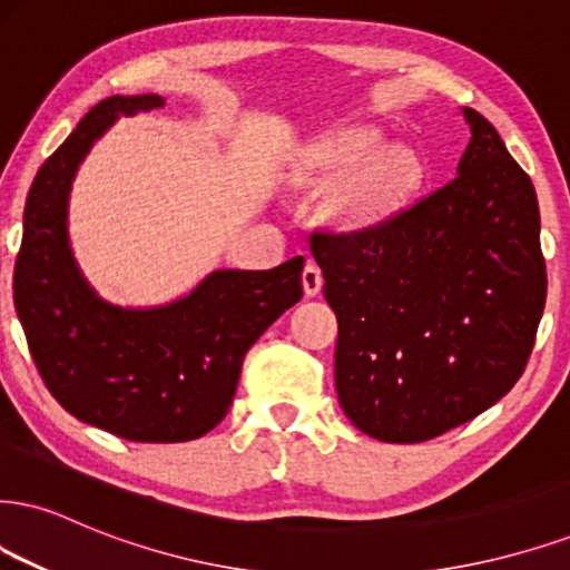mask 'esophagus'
I'll use <instances>...</instances> for the list:
<instances>
[{"instance_id": "34e87169", "label": "esophagus", "mask_w": 570, "mask_h": 570, "mask_svg": "<svg viewBox=\"0 0 570 570\" xmlns=\"http://www.w3.org/2000/svg\"><path fill=\"white\" fill-rule=\"evenodd\" d=\"M301 279H304V293L306 296H317L322 291V269L314 262H308L304 266V274H301Z\"/></svg>"}]
</instances>
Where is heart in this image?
I'll list each match as a JSON object with an SVG mask.
<instances>
[{"mask_svg":"<svg viewBox=\"0 0 570 570\" xmlns=\"http://www.w3.org/2000/svg\"><path fill=\"white\" fill-rule=\"evenodd\" d=\"M383 135L370 126H351L333 131L308 147L301 179L308 185H333L335 210L351 224H372L389 216L393 208L420 185V160L410 147L393 145L383 150Z\"/></svg>","mask_w":570,"mask_h":570,"instance_id":"b5f03b06","label":"heart"}]
</instances>
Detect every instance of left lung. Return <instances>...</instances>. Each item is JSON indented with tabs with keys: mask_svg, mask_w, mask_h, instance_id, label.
Returning a JSON list of instances; mask_svg holds the SVG:
<instances>
[{
	"mask_svg": "<svg viewBox=\"0 0 570 570\" xmlns=\"http://www.w3.org/2000/svg\"><path fill=\"white\" fill-rule=\"evenodd\" d=\"M473 131L456 177L351 232L314 229L338 317L335 391L362 433L420 444L521 381L547 301L539 203L502 137Z\"/></svg>",
	"mask_w": 570,
	"mask_h": 570,
	"instance_id": "8db88e82",
	"label": "left lung"
}]
</instances>
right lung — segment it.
<instances>
[{
    "label": "right lung",
    "mask_w": 570,
    "mask_h": 570,
    "mask_svg": "<svg viewBox=\"0 0 570 570\" xmlns=\"http://www.w3.org/2000/svg\"><path fill=\"white\" fill-rule=\"evenodd\" d=\"M156 95L108 97L41 164L28 189L12 296L41 381L73 417L142 444L206 435L227 414L248 348L304 296V256L269 272L222 269L187 298L147 312L105 304L83 283L66 232L68 189L118 116Z\"/></svg>",
    "instance_id": "obj_1"
}]
</instances>
